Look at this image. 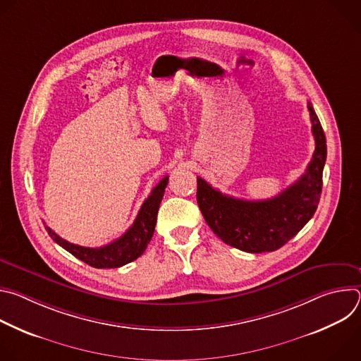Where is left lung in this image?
<instances>
[{"label": "left lung", "instance_id": "1", "mask_svg": "<svg viewBox=\"0 0 361 361\" xmlns=\"http://www.w3.org/2000/svg\"><path fill=\"white\" fill-rule=\"evenodd\" d=\"M312 131L316 149L305 173L279 195L248 201L220 192L197 177V202L210 228L226 244L247 252L279 250L310 220L320 201L327 144L323 127L312 106Z\"/></svg>", "mask_w": 361, "mask_h": 361}]
</instances>
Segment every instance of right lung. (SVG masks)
<instances>
[{"label": "right lung", "instance_id": "1", "mask_svg": "<svg viewBox=\"0 0 361 361\" xmlns=\"http://www.w3.org/2000/svg\"><path fill=\"white\" fill-rule=\"evenodd\" d=\"M169 184V176L164 177L156 187L152 188L151 194L142 202L141 209L134 220L133 226L117 240L111 241L107 245H102L98 248L82 247L67 240L61 238L56 234L48 226L45 230L48 231L49 237L53 238L59 245L64 250L71 252L78 260L87 263L95 269H117L126 266L134 260L145 251L147 244L151 241L157 223V213L160 209V202L163 200L166 187Z\"/></svg>", "mask_w": 361, "mask_h": 361}]
</instances>
